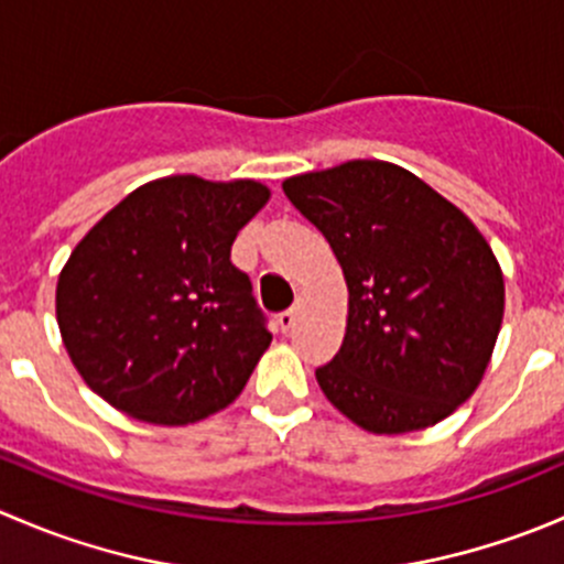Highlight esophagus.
Listing matches in <instances>:
<instances>
[{"instance_id": "1", "label": "esophagus", "mask_w": 564, "mask_h": 564, "mask_svg": "<svg viewBox=\"0 0 564 564\" xmlns=\"http://www.w3.org/2000/svg\"><path fill=\"white\" fill-rule=\"evenodd\" d=\"M278 327H281V333H289V329L294 327V322H297V308H289V311H281V314L275 316Z\"/></svg>"}]
</instances>
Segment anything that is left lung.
Masks as SVG:
<instances>
[{
    "mask_svg": "<svg viewBox=\"0 0 564 564\" xmlns=\"http://www.w3.org/2000/svg\"><path fill=\"white\" fill-rule=\"evenodd\" d=\"M283 193L322 231L349 286L344 344L316 368L327 401L371 434L456 412L502 327L505 281L486 237L395 163L289 176Z\"/></svg>",
    "mask_w": 564,
    "mask_h": 564,
    "instance_id": "obj_1",
    "label": "left lung"
}]
</instances>
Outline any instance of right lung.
I'll return each mask as SVG.
<instances>
[{"label":"right lung","instance_id":"1","mask_svg":"<svg viewBox=\"0 0 564 564\" xmlns=\"http://www.w3.org/2000/svg\"><path fill=\"white\" fill-rule=\"evenodd\" d=\"M267 198L253 180L163 176L78 242L56 322L76 371L113 409L187 425L240 395L272 335L231 246Z\"/></svg>","mask_w":564,"mask_h":564}]
</instances>
